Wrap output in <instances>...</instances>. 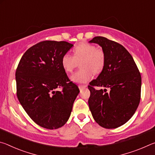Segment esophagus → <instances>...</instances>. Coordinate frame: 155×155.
<instances>
[{"instance_id": "1", "label": "esophagus", "mask_w": 155, "mask_h": 155, "mask_svg": "<svg viewBox=\"0 0 155 155\" xmlns=\"http://www.w3.org/2000/svg\"><path fill=\"white\" fill-rule=\"evenodd\" d=\"M78 87H79L80 90H81V89H83V88L87 87V85H78Z\"/></svg>"}]
</instances>
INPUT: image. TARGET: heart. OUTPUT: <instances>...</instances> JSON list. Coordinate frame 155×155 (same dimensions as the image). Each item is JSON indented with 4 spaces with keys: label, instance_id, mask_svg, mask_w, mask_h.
<instances>
[{
    "label": "heart",
    "instance_id": "b5f03b06",
    "mask_svg": "<svg viewBox=\"0 0 155 155\" xmlns=\"http://www.w3.org/2000/svg\"><path fill=\"white\" fill-rule=\"evenodd\" d=\"M74 56L66 53L61 58V65L66 72H72L81 62L82 69L71 76L75 83H87L93 77V72L98 74L102 72L105 64V54L103 49L98 48L92 44L81 42L73 49Z\"/></svg>",
    "mask_w": 155,
    "mask_h": 155
}]
</instances>
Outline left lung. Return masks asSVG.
<instances>
[{"mask_svg": "<svg viewBox=\"0 0 155 155\" xmlns=\"http://www.w3.org/2000/svg\"><path fill=\"white\" fill-rule=\"evenodd\" d=\"M90 43L102 47L105 54V64L96 79L88 85L89 107L94 120L101 127L117 128L131 118L140 104V72L133 57L121 44L101 36L94 38ZM94 87L104 90H96Z\"/></svg>", "mask_w": 155, "mask_h": 155, "instance_id": "left-lung-1", "label": "left lung"}]
</instances>
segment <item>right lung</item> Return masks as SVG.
Segmentation results:
<instances>
[{
    "mask_svg": "<svg viewBox=\"0 0 155 155\" xmlns=\"http://www.w3.org/2000/svg\"><path fill=\"white\" fill-rule=\"evenodd\" d=\"M73 46L64 41H41L28 48L18 64L15 72L18 101L41 127L57 129L64 126L80 91L61 65L63 55Z\"/></svg>",
    "mask_w": 155,
    "mask_h": 155,
    "instance_id": "right-lung-1",
    "label": "right lung"
}]
</instances>
